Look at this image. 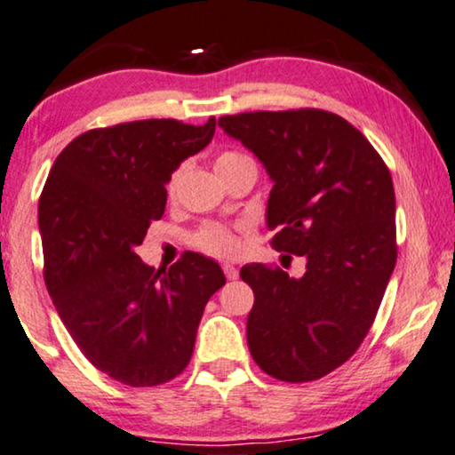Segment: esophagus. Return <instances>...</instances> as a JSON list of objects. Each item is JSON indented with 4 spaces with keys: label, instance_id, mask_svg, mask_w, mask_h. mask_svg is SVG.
<instances>
[{
    "label": "esophagus",
    "instance_id": "esophagus-1",
    "mask_svg": "<svg viewBox=\"0 0 455 455\" xmlns=\"http://www.w3.org/2000/svg\"><path fill=\"white\" fill-rule=\"evenodd\" d=\"M223 274H226L228 280H238L240 271H238V267H235V265H232V263H223Z\"/></svg>",
    "mask_w": 455,
    "mask_h": 455
}]
</instances>
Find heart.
<instances>
[{"label": "heart", "mask_w": 455, "mask_h": 455, "mask_svg": "<svg viewBox=\"0 0 455 455\" xmlns=\"http://www.w3.org/2000/svg\"><path fill=\"white\" fill-rule=\"evenodd\" d=\"M249 156L240 155V152L226 150L221 152L220 156L215 158V171L217 173H223V171L232 169L234 164L246 161ZM180 173L181 171H175L167 181V194L173 196L177 190V184H180ZM244 232V226H226V223H204L203 228H198L196 232L192 234V244L196 246L198 251L206 252V255L229 259L235 257L242 251V240L240 234Z\"/></svg>", "instance_id": "heart-1"}]
</instances>
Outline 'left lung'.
<instances>
[{
    "mask_svg": "<svg viewBox=\"0 0 455 455\" xmlns=\"http://www.w3.org/2000/svg\"><path fill=\"white\" fill-rule=\"evenodd\" d=\"M274 181L271 246L307 259L303 278L249 263L255 292L246 339L265 374L309 382L343 365L374 323L397 261L388 167L349 121L320 108L257 110L220 119Z\"/></svg>",
    "mask_w": 455,
    "mask_h": 455,
    "instance_id": "8db88e82",
    "label": "left lung"
}]
</instances>
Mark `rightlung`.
Masks as SVG:
<instances>
[{"instance_id":"right-lung-1","label":"right lung","mask_w":455,"mask_h":455,"mask_svg":"<svg viewBox=\"0 0 455 455\" xmlns=\"http://www.w3.org/2000/svg\"><path fill=\"white\" fill-rule=\"evenodd\" d=\"M213 135L215 116L92 129L58 155L41 192L47 292L81 353L127 387L184 371L204 305L226 284L198 252L158 271L135 252L164 213L171 173Z\"/></svg>"}]
</instances>
